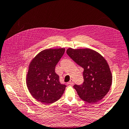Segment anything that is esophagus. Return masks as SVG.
I'll return each instance as SVG.
<instances>
[{
    "mask_svg": "<svg viewBox=\"0 0 129 129\" xmlns=\"http://www.w3.org/2000/svg\"><path fill=\"white\" fill-rule=\"evenodd\" d=\"M68 84L69 85H73L74 84V81L73 79H71V80L69 81V82H68Z\"/></svg>",
    "mask_w": 129,
    "mask_h": 129,
    "instance_id": "obj_1",
    "label": "esophagus"
}]
</instances>
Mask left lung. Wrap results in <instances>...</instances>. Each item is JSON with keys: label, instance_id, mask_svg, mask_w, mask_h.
<instances>
[{"label": "left lung", "instance_id": "1", "mask_svg": "<svg viewBox=\"0 0 129 129\" xmlns=\"http://www.w3.org/2000/svg\"><path fill=\"white\" fill-rule=\"evenodd\" d=\"M67 53L76 64L84 69V83L74 85L82 100L89 103L100 101L107 94L112 83V74L105 58L90 49H67Z\"/></svg>", "mask_w": 129, "mask_h": 129}]
</instances>
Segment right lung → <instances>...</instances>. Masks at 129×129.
<instances>
[{
	"label": "right lung",
	"instance_id": "add662e5",
	"mask_svg": "<svg viewBox=\"0 0 129 129\" xmlns=\"http://www.w3.org/2000/svg\"><path fill=\"white\" fill-rule=\"evenodd\" d=\"M64 52L65 48L45 49L38 54L29 65L27 87L34 98L44 104L55 102L65 91L66 85L60 84L55 72Z\"/></svg>",
	"mask_w": 129,
	"mask_h": 129
}]
</instances>
